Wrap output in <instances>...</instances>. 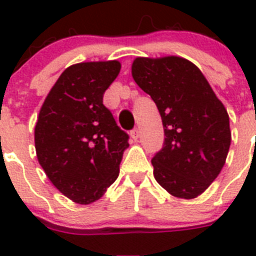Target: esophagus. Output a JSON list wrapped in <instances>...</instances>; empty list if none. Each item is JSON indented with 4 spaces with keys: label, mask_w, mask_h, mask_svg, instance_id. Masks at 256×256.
Returning <instances> with one entry per match:
<instances>
[{
    "label": "esophagus",
    "mask_w": 256,
    "mask_h": 256,
    "mask_svg": "<svg viewBox=\"0 0 256 256\" xmlns=\"http://www.w3.org/2000/svg\"><path fill=\"white\" fill-rule=\"evenodd\" d=\"M130 136H132V138L134 140H138V138H140V128H132V132H130Z\"/></svg>",
    "instance_id": "1"
}]
</instances>
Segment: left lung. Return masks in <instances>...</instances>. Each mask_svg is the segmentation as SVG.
Wrapping results in <instances>:
<instances>
[{"label": "left lung", "mask_w": 256, "mask_h": 256, "mask_svg": "<svg viewBox=\"0 0 256 256\" xmlns=\"http://www.w3.org/2000/svg\"><path fill=\"white\" fill-rule=\"evenodd\" d=\"M132 74L156 102L164 124V148L152 160L156 182L176 198H196L226 162L227 110L202 72L184 58L138 57Z\"/></svg>", "instance_id": "obj_1"}]
</instances>
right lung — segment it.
Returning a JSON list of instances; mask_svg holds the SVG:
<instances>
[{
    "instance_id": "1",
    "label": "right lung",
    "mask_w": 256,
    "mask_h": 256,
    "mask_svg": "<svg viewBox=\"0 0 256 256\" xmlns=\"http://www.w3.org/2000/svg\"><path fill=\"white\" fill-rule=\"evenodd\" d=\"M118 61L69 66L46 96L34 128L40 164L62 194L90 204L120 174L128 136L104 104L120 74Z\"/></svg>"
}]
</instances>
